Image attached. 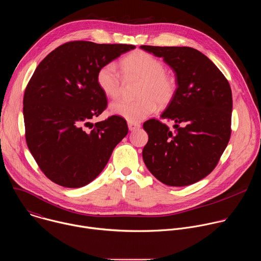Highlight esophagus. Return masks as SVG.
<instances>
[{
    "label": "esophagus",
    "instance_id": "esophagus-1",
    "mask_svg": "<svg viewBox=\"0 0 261 261\" xmlns=\"http://www.w3.org/2000/svg\"><path fill=\"white\" fill-rule=\"evenodd\" d=\"M128 128H129L130 131H134V130L140 128V124L133 123V122H128Z\"/></svg>",
    "mask_w": 261,
    "mask_h": 261
}]
</instances>
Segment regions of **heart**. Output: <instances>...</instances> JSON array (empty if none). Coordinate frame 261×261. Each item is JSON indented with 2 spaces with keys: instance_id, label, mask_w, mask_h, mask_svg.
I'll return each mask as SVG.
<instances>
[{
  "instance_id": "1",
  "label": "heart",
  "mask_w": 261,
  "mask_h": 261,
  "mask_svg": "<svg viewBox=\"0 0 261 261\" xmlns=\"http://www.w3.org/2000/svg\"><path fill=\"white\" fill-rule=\"evenodd\" d=\"M126 79H138L140 84L135 100L122 99L110 104V113L129 122L137 123L151 116L158 104L166 106L176 92V82L172 74L165 71L164 63L153 55L136 50L121 61ZM97 85L109 98H118L123 90V79L115 63L104 64L97 72Z\"/></svg>"
}]
</instances>
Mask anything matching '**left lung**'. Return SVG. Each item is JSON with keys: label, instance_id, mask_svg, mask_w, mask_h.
I'll use <instances>...</instances> for the list:
<instances>
[{"label": "left lung", "instance_id": "left-lung-1", "mask_svg": "<svg viewBox=\"0 0 261 261\" xmlns=\"http://www.w3.org/2000/svg\"><path fill=\"white\" fill-rule=\"evenodd\" d=\"M163 58L175 73L176 92L162 119L143 123L148 135L142 158L152 174L173 187L194 184L217 166L231 134L232 94L228 81L199 50L188 46H140Z\"/></svg>", "mask_w": 261, "mask_h": 261}]
</instances>
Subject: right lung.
Listing matches in <instances>:
<instances>
[{"label":"right lung","instance_id":"1","mask_svg":"<svg viewBox=\"0 0 261 261\" xmlns=\"http://www.w3.org/2000/svg\"><path fill=\"white\" fill-rule=\"evenodd\" d=\"M130 44L70 41L36 68L23 95L25 141L41 171L54 182L81 188L95 179L127 135L125 119L111 116L92 124L107 107L97 85L98 70Z\"/></svg>","mask_w":261,"mask_h":261}]
</instances>
